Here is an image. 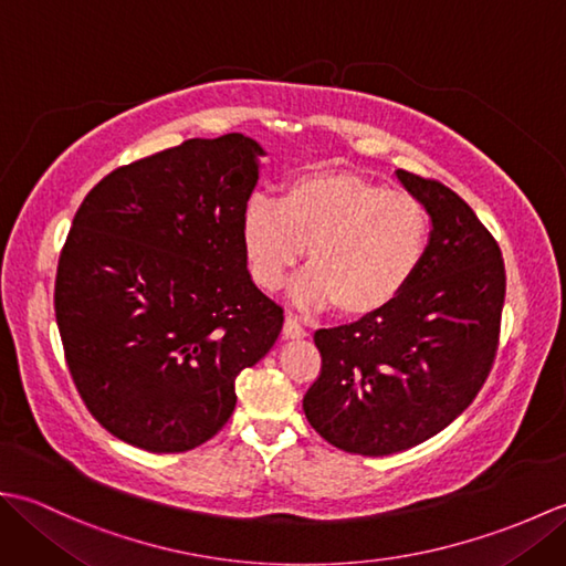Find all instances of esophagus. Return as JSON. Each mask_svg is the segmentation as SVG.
<instances>
[{
  "label": "esophagus",
  "instance_id": "1",
  "mask_svg": "<svg viewBox=\"0 0 566 566\" xmlns=\"http://www.w3.org/2000/svg\"><path fill=\"white\" fill-rule=\"evenodd\" d=\"M306 335V328L298 323V318L294 314H286L284 318V338H304Z\"/></svg>",
  "mask_w": 566,
  "mask_h": 566
}]
</instances>
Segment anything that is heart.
I'll list each match as a JSON object with an SVG mask.
<instances>
[{"label":"heart","instance_id":"heart-1","mask_svg":"<svg viewBox=\"0 0 566 566\" xmlns=\"http://www.w3.org/2000/svg\"><path fill=\"white\" fill-rule=\"evenodd\" d=\"M430 216L420 199L355 172L321 170L290 179L280 199L252 197L240 216L248 270L276 290L306 252L296 302L350 318L387 308L423 264Z\"/></svg>","mask_w":566,"mask_h":566}]
</instances>
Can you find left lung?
I'll return each mask as SVG.
<instances>
[{
	"label": "left lung",
	"mask_w": 566,
	"mask_h": 566,
	"mask_svg": "<svg viewBox=\"0 0 566 566\" xmlns=\"http://www.w3.org/2000/svg\"><path fill=\"white\" fill-rule=\"evenodd\" d=\"M396 175L430 213L423 264L387 308L316 331L321 371L304 396L318 436L365 457L420 444L474 401L506 298L501 248L472 207L438 179Z\"/></svg>",
	"instance_id": "left-lung-1"
}]
</instances>
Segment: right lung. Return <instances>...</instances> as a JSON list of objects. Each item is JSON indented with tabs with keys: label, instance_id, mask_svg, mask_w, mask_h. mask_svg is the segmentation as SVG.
Listing matches in <instances>:
<instances>
[{
	"label": "right lung",
	"instance_id": "add662e5",
	"mask_svg": "<svg viewBox=\"0 0 566 566\" xmlns=\"http://www.w3.org/2000/svg\"><path fill=\"white\" fill-rule=\"evenodd\" d=\"M264 150L243 134L189 138L116 167L72 219L55 321L87 411L128 444L187 452L235 408L284 308L250 280L240 216Z\"/></svg>",
	"mask_w": 566,
	"mask_h": 566
}]
</instances>
